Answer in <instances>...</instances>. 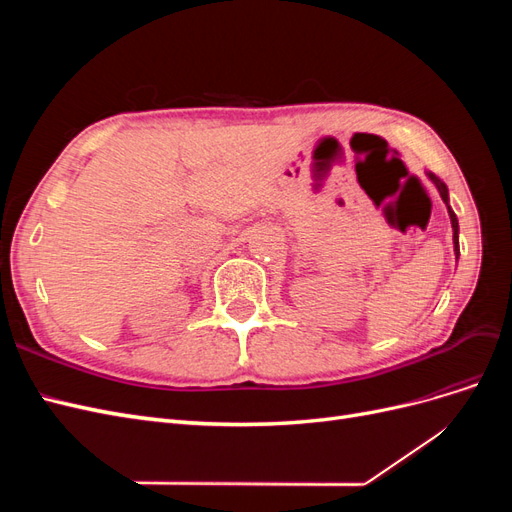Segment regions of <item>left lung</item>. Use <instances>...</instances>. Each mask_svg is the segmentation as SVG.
<instances>
[{
    "label": "left lung",
    "mask_w": 512,
    "mask_h": 512,
    "mask_svg": "<svg viewBox=\"0 0 512 512\" xmlns=\"http://www.w3.org/2000/svg\"><path fill=\"white\" fill-rule=\"evenodd\" d=\"M429 179H431L433 183H436V188H438V192H440L442 200H444V203L448 205V190H446L444 181H442L438 175H433V173H429ZM448 213H451V224H453V243H455V254L459 256V224H457V218H455V213L451 211V207H448Z\"/></svg>",
    "instance_id": "left-lung-1"
}]
</instances>
